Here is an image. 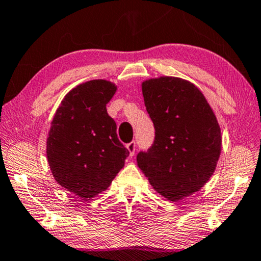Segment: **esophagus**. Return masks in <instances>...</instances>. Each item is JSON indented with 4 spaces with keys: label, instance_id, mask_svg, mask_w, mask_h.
<instances>
[{
    "label": "esophagus",
    "instance_id": "1",
    "mask_svg": "<svg viewBox=\"0 0 261 261\" xmlns=\"http://www.w3.org/2000/svg\"><path fill=\"white\" fill-rule=\"evenodd\" d=\"M126 148H127V151H129L130 155L132 156V155L135 154V151H136V143L135 142H131L129 144H126Z\"/></svg>",
    "mask_w": 261,
    "mask_h": 261
}]
</instances>
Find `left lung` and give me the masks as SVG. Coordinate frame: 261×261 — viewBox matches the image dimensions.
Here are the masks:
<instances>
[{
    "label": "left lung",
    "mask_w": 261,
    "mask_h": 261,
    "mask_svg": "<svg viewBox=\"0 0 261 261\" xmlns=\"http://www.w3.org/2000/svg\"><path fill=\"white\" fill-rule=\"evenodd\" d=\"M142 92L155 138L150 150L138 153V167L156 193L177 202L214 174L222 150L220 124L204 95L185 79H147Z\"/></svg>",
    "instance_id": "left-lung-1"
}]
</instances>
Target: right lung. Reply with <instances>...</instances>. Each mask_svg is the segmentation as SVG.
Wrapping results in <instances>:
<instances>
[{
    "label": "right lung",
    "mask_w": 261,
    "mask_h": 261,
    "mask_svg": "<svg viewBox=\"0 0 261 261\" xmlns=\"http://www.w3.org/2000/svg\"><path fill=\"white\" fill-rule=\"evenodd\" d=\"M116 90L114 82L103 79L74 87L58 107L48 131L46 156L53 177L86 200L108 189L129 155L106 108Z\"/></svg>",
    "instance_id": "1"
}]
</instances>
